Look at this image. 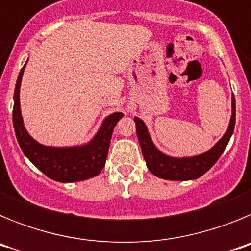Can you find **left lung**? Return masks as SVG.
Segmentation results:
<instances>
[{
  "instance_id": "8db88e82",
  "label": "left lung",
  "mask_w": 251,
  "mask_h": 251,
  "mask_svg": "<svg viewBox=\"0 0 251 251\" xmlns=\"http://www.w3.org/2000/svg\"><path fill=\"white\" fill-rule=\"evenodd\" d=\"M231 118H230L229 127H227V130L225 132L223 138L207 152L199 154V156L182 157V158L166 156L165 153L157 150L156 146L153 145L152 139H151L145 122L136 117L134 122H136L137 137H138L143 158L147 163L148 170L154 176L163 179H170V181L196 179L202 176L203 174H206L216 163L217 159L220 158L226 146L229 143L230 138H231L232 132H234L235 118H236V105H235L234 94H232L231 98Z\"/></svg>"
}]
</instances>
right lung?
Masks as SVG:
<instances>
[{"instance_id": "1", "label": "right lung", "mask_w": 251, "mask_h": 251, "mask_svg": "<svg viewBox=\"0 0 251 251\" xmlns=\"http://www.w3.org/2000/svg\"><path fill=\"white\" fill-rule=\"evenodd\" d=\"M25 66L20 70L13 94V128L22 152L44 175L59 182H77L100 174L108 156L115 124L123 113L115 112L104 119L94 138L83 146L49 147L40 145L26 130L20 108V86Z\"/></svg>"}]
</instances>
